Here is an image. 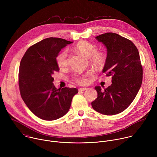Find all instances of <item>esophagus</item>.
Masks as SVG:
<instances>
[{"instance_id":"34e87169","label":"esophagus","mask_w":157,"mask_h":157,"mask_svg":"<svg viewBox=\"0 0 157 157\" xmlns=\"http://www.w3.org/2000/svg\"><path fill=\"white\" fill-rule=\"evenodd\" d=\"M88 88H87V87H81V88H79V91H85V90H87Z\"/></svg>"}]
</instances>
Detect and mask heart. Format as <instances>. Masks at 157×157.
Listing matches in <instances>:
<instances>
[{
  "label": "heart",
  "instance_id": "heart-1",
  "mask_svg": "<svg viewBox=\"0 0 157 157\" xmlns=\"http://www.w3.org/2000/svg\"><path fill=\"white\" fill-rule=\"evenodd\" d=\"M73 50L87 59L90 58V62L98 68H102L106 63L105 55L104 53H98L97 47L91 43L86 41L79 42L74 47ZM67 56L68 53L66 50L61 52L58 55L56 63L60 68H63L67 65ZM89 75V73L84 75L75 74L73 78L79 84H86L87 82L86 77Z\"/></svg>",
  "mask_w": 157,
  "mask_h": 157
}]
</instances>
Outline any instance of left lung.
<instances>
[{
  "label": "left lung",
  "instance_id": "8db88e82",
  "mask_svg": "<svg viewBox=\"0 0 157 157\" xmlns=\"http://www.w3.org/2000/svg\"><path fill=\"white\" fill-rule=\"evenodd\" d=\"M107 48L102 73L112 76V84L102 91L96 86L98 98L91 102L98 113L112 116L126 109L136 97L142 82L143 70L139 51L130 40L114 33L96 37Z\"/></svg>",
  "mask_w": 157,
  "mask_h": 157
}]
</instances>
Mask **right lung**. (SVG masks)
I'll list each match as a JSON object with an SVG mask.
<instances>
[{
	"mask_svg": "<svg viewBox=\"0 0 157 157\" xmlns=\"http://www.w3.org/2000/svg\"><path fill=\"white\" fill-rule=\"evenodd\" d=\"M73 41L59 38H47L30 47L19 67L18 85L22 99L38 117L54 121L68 113L76 88L56 89L53 81L54 71H59L56 57Z\"/></svg>",
	"mask_w": 157,
	"mask_h": 157,
	"instance_id": "add662e5",
	"label": "right lung"
}]
</instances>
